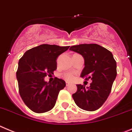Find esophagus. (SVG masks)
<instances>
[{
    "mask_svg": "<svg viewBox=\"0 0 132 132\" xmlns=\"http://www.w3.org/2000/svg\"><path fill=\"white\" fill-rule=\"evenodd\" d=\"M70 85V83H69L68 81H66V86H68V85Z\"/></svg>",
    "mask_w": 132,
    "mask_h": 132,
    "instance_id": "1",
    "label": "esophagus"
}]
</instances>
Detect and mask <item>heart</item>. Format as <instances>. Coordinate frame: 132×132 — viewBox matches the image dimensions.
<instances>
[{
	"mask_svg": "<svg viewBox=\"0 0 132 132\" xmlns=\"http://www.w3.org/2000/svg\"><path fill=\"white\" fill-rule=\"evenodd\" d=\"M62 77L68 81H72L76 78V73L74 72H66L62 75Z\"/></svg>",
	"mask_w": 132,
	"mask_h": 132,
	"instance_id": "1",
	"label": "heart"
}]
</instances>
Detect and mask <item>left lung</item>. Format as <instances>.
<instances>
[{
    "label": "left lung",
    "instance_id": "obj_1",
    "mask_svg": "<svg viewBox=\"0 0 132 132\" xmlns=\"http://www.w3.org/2000/svg\"><path fill=\"white\" fill-rule=\"evenodd\" d=\"M70 51L82 56L85 67L80 76L91 79L89 87L77 85L72 95L75 103L83 110L95 111L106 101L116 77V62L112 53L97 44H81L72 46Z\"/></svg>",
    "mask_w": 132,
    "mask_h": 132
}]
</instances>
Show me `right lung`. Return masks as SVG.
<instances>
[{
  "mask_svg": "<svg viewBox=\"0 0 132 132\" xmlns=\"http://www.w3.org/2000/svg\"><path fill=\"white\" fill-rule=\"evenodd\" d=\"M70 46L43 44L28 50L18 62L16 78L19 93L26 106L36 113H43L55 105L59 91L66 86L63 79L54 78L47 83L45 77L56 70V59Z\"/></svg>",
  "mask_w": 132,
  "mask_h": 132,
  "instance_id": "1",
  "label": "right lung"
}]
</instances>
